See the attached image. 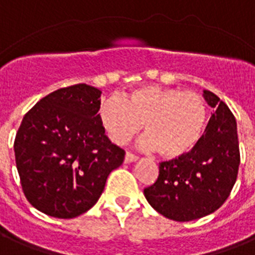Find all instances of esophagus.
<instances>
[{"label": "esophagus", "mask_w": 255, "mask_h": 255, "mask_svg": "<svg viewBox=\"0 0 255 255\" xmlns=\"http://www.w3.org/2000/svg\"><path fill=\"white\" fill-rule=\"evenodd\" d=\"M138 157L134 156V154H132V153L127 152L126 153V157H124V162L126 163H131V162H134V161H137Z\"/></svg>", "instance_id": "1"}]
</instances>
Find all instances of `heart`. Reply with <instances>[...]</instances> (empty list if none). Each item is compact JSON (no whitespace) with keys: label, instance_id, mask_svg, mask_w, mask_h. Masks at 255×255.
I'll return each mask as SVG.
<instances>
[{"label":"heart","instance_id":"1","mask_svg":"<svg viewBox=\"0 0 255 255\" xmlns=\"http://www.w3.org/2000/svg\"><path fill=\"white\" fill-rule=\"evenodd\" d=\"M208 107L202 95L174 88L146 85L127 98H110L99 109V122L110 140L123 145L144 124V146L175 160L192 152L202 140Z\"/></svg>","mask_w":255,"mask_h":255}]
</instances>
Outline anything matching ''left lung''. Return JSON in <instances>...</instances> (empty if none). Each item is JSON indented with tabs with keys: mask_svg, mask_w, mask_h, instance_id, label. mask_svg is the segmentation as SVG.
I'll return each instance as SVG.
<instances>
[{
	"mask_svg": "<svg viewBox=\"0 0 255 255\" xmlns=\"http://www.w3.org/2000/svg\"><path fill=\"white\" fill-rule=\"evenodd\" d=\"M203 97L215 113L199 144L186 156L161 162L157 181L144 190L149 204L174 221L196 220L219 210L239 173L235 117L212 92L204 90Z\"/></svg>",
	"mask_w": 255,
	"mask_h": 255,
	"instance_id": "1",
	"label": "left lung"
}]
</instances>
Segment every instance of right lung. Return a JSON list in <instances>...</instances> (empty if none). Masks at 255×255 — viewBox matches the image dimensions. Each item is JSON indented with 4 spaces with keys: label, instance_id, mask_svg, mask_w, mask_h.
I'll return each mask as SVG.
<instances>
[{
    "label": "right lung",
    "instance_id": "right-lung-1",
    "mask_svg": "<svg viewBox=\"0 0 255 255\" xmlns=\"http://www.w3.org/2000/svg\"><path fill=\"white\" fill-rule=\"evenodd\" d=\"M99 89L63 88L24 115L14 141L15 162L31 206L59 219L85 214L102 195L107 177L124 161L99 122Z\"/></svg>",
    "mask_w": 255,
    "mask_h": 255
}]
</instances>
